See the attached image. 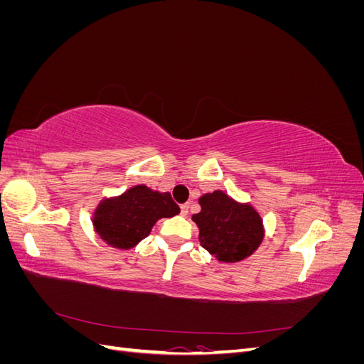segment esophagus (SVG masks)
Returning a JSON list of instances; mask_svg holds the SVG:
<instances>
[{"label":"esophagus","instance_id":"esophagus-1","mask_svg":"<svg viewBox=\"0 0 364 364\" xmlns=\"http://www.w3.org/2000/svg\"><path fill=\"white\" fill-rule=\"evenodd\" d=\"M181 213H182L183 217L188 215V213H190V203H183V205L181 206Z\"/></svg>","mask_w":364,"mask_h":364}]
</instances>
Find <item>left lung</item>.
<instances>
[{
  "label": "left lung",
  "mask_w": 364,
  "mask_h": 364,
  "mask_svg": "<svg viewBox=\"0 0 364 364\" xmlns=\"http://www.w3.org/2000/svg\"><path fill=\"white\" fill-rule=\"evenodd\" d=\"M199 205L202 211L193 215L199 241L218 261L238 262L262 243V218L250 203H240L217 190L203 194Z\"/></svg>",
  "instance_id": "1"
}]
</instances>
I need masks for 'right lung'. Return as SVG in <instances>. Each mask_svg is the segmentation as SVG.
I'll return each mask as SVG.
<instances>
[{
	"instance_id": "right-lung-1",
	"label": "right lung",
	"mask_w": 364,
	"mask_h": 364,
	"mask_svg": "<svg viewBox=\"0 0 364 364\" xmlns=\"http://www.w3.org/2000/svg\"><path fill=\"white\" fill-rule=\"evenodd\" d=\"M181 208L170 193L135 185L117 197H106L92 214L95 232L111 247L129 250L149 237L159 218L178 215Z\"/></svg>"
}]
</instances>
